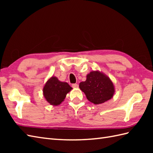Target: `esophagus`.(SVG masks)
I'll return each instance as SVG.
<instances>
[{"label":"esophagus","mask_w":153,"mask_h":153,"mask_svg":"<svg viewBox=\"0 0 153 153\" xmlns=\"http://www.w3.org/2000/svg\"><path fill=\"white\" fill-rule=\"evenodd\" d=\"M72 87L73 88H78V87H79V85H77V84H76V83H75V84H72Z\"/></svg>","instance_id":"obj_1"}]
</instances>
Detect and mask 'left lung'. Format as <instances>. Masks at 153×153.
Segmentation results:
<instances>
[{"mask_svg":"<svg viewBox=\"0 0 153 153\" xmlns=\"http://www.w3.org/2000/svg\"><path fill=\"white\" fill-rule=\"evenodd\" d=\"M79 88L85 94L89 101L99 105L111 99L115 93L112 80L99 70L92 71L87 75L85 82L79 83Z\"/></svg>","mask_w":153,"mask_h":153,"instance_id":"left-lung-1","label":"left lung"}]
</instances>
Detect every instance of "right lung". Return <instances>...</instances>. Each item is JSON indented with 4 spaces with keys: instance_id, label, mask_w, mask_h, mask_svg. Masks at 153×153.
<instances>
[{
    "instance_id": "1",
    "label": "right lung",
    "mask_w": 153,
    "mask_h": 153,
    "mask_svg": "<svg viewBox=\"0 0 153 153\" xmlns=\"http://www.w3.org/2000/svg\"><path fill=\"white\" fill-rule=\"evenodd\" d=\"M72 89L69 84L58 80L56 77L52 76L45 83L43 93L47 101L53 106H58L62 102L66 95Z\"/></svg>"
}]
</instances>
